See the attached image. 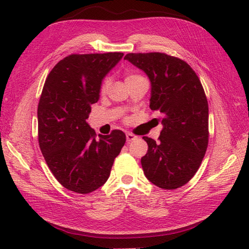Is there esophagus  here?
I'll return each instance as SVG.
<instances>
[{
    "label": "esophagus",
    "mask_w": 249,
    "mask_h": 249,
    "mask_svg": "<svg viewBox=\"0 0 249 249\" xmlns=\"http://www.w3.org/2000/svg\"><path fill=\"white\" fill-rule=\"evenodd\" d=\"M136 139H137V136H135L134 134H130V133L126 134V140H127V142H130V141L136 140Z\"/></svg>",
    "instance_id": "34e87169"
}]
</instances>
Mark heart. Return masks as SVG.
<instances>
[{"instance_id":"obj_1","label":"heart","mask_w":249,"mask_h":249,"mask_svg":"<svg viewBox=\"0 0 249 249\" xmlns=\"http://www.w3.org/2000/svg\"><path fill=\"white\" fill-rule=\"evenodd\" d=\"M141 79H144L141 75H138V73H134V72H127L125 76V81L126 83H130L133 81L137 80H141ZM111 86V79L110 77H105L104 80L100 83V93L106 94L108 92V89Z\"/></svg>"}]
</instances>
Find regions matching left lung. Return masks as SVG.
Instances as JSON below:
<instances>
[{"label": "left lung", "instance_id": "8db88e82", "mask_svg": "<svg viewBox=\"0 0 249 249\" xmlns=\"http://www.w3.org/2000/svg\"><path fill=\"white\" fill-rule=\"evenodd\" d=\"M125 60L151 81L150 108L161 113L158 142L143 137L149 149L141 158L146 178L162 189L190 181L209 144V105L197 73L186 62L160 52L128 53Z\"/></svg>", "mask_w": 249, "mask_h": 249}]
</instances>
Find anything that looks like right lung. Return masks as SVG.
<instances>
[{
  "instance_id": "right-lung-1",
  "label": "right lung",
  "mask_w": 249,
  "mask_h": 249,
  "mask_svg": "<svg viewBox=\"0 0 249 249\" xmlns=\"http://www.w3.org/2000/svg\"><path fill=\"white\" fill-rule=\"evenodd\" d=\"M123 55L71 54L45 81L37 109L38 143L52 174L71 192L86 195L103 186L125 144L122 130L97 137L87 123L91 106L99 99L100 83Z\"/></svg>"
}]
</instances>
